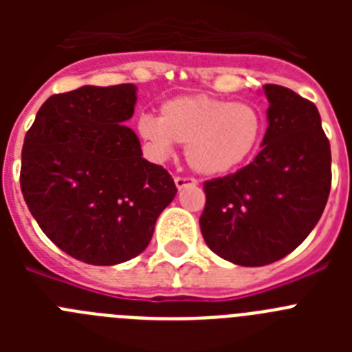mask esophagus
Listing matches in <instances>:
<instances>
[{"instance_id":"34e87169","label":"esophagus","mask_w":352,"mask_h":352,"mask_svg":"<svg viewBox=\"0 0 352 352\" xmlns=\"http://www.w3.org/2000/svg\"><path fill=\"white\" fill-rule=\"evenodd\" d=\"M174 183H176V186H178L179 190H182V188H185V186H195V185H197V179H195V178H185V176H176V178H174Z\"/></svg>"}]
</instances>
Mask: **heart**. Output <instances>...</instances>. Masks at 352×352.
I'll return each instance as SVG.
<instances>
[{
    "label": "heart",
    "mask_w": 352,
    "mask_h": 352,
    "mask_svg": "<svg viewBox=\"0 0 352 352\" xmlns=\"http://www.w3.org/2000/svg\"><path fill=\"white\" fill-rule=\"evenodd\" d=\"M264 116L254 104L186 95L160 107V118L142 114L138 132L151 153L164 160L176 142L186 144L188 166L204 176L238 169L257 151L264 133Z\"/></svg>",
    "instance_id": "heart-1"
}]
</instances>
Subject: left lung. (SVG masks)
<instances>
[{"mask_svg": "<svg viewBox=\"0 0 352 352\" xmlns=\"http://www.w3.org/2000/svg\"><path fill=\"white\" fill-rule=\"evenodd\" d=\"M263 149L238 173L204 183L199 219L208 247L229 263L264 266L291 254L321 219L331 188V149L316 105L264 84Z\"/></svg>", "mask_w": 352, "mask_h": 352, "instance_id": "1", "label": "left lung"}]
</instances>
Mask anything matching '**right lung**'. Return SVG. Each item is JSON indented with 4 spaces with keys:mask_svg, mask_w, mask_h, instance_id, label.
<instances>
[{
    "mask_svg": "<svg viewBox=\"0 0 352 352\" xmlns=\"http://www.w3.org/2000/svg\"><path fill=\"white\" fill-rule=\"evenodd\" d=\"M135 91L118 84L52 95L24 138L21 190L33 219L56 247L95 266L139 256L178 192L125 126Z\"/></svg>",
    "mask_w": 352,
    "mask_h": 352,
    "instance_id": "add662e5",
    "label": "right lung"
}]
</instances>
